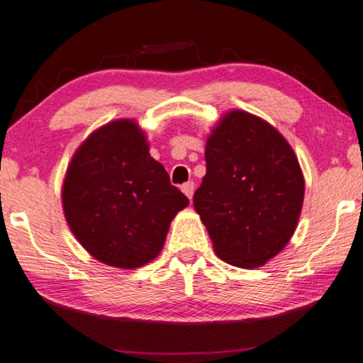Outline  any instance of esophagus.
Instances as JSON below:
<instances>
[{
	"mask_svg": "<svg viewBox=\"0 0 363 363\" xmlns=\"http://www.w3.org/2000/svg\"><path fill=\"white\" fill-rule=\"evenodd\" d=\"M182 191L185 193V195L191 200V198H193V191H195V183H193V182L183 183V185H182Z\"/></svg>",
	"mask_w": 363,
	"mask_h": 363,
	"instance_id": "esophagus-1",
	"label": "esophagus"
}]
</instances>
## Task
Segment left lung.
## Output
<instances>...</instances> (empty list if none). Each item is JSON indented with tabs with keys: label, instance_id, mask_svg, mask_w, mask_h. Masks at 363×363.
Listing matches in <instances>:
<instances>
[{
	"label": "left lung",
	"instance_id": "left-lung-1",
	"mask_svg": "<svg viewBox=\"0 0 363 363\" xmlns=\"http://www.w3.org/2000/svg\"><path fill=\"white\" fill-rule=\"evenodd\" d=\"M205 160L193 206L213 250L231 266H264L299 223L306 183L294 150L264 118L235 108L211 128Z\"/></svg>",
	"mask_w": 363,
	"mask_h": 363
}]
</instances>
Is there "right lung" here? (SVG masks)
<instances>
[{
	"label": "right lung",
	"mask_w": 363,
	"mask_h": 363,
	"mask_svg": "<svg viewBox=\"0 0 363 363\" xmlns=\"http://www.w3.org/2000/svg\"><path fill=\"white\" fill-rule=\"evenodd\" d=\"M72 235L94 259L137 269L155 259L188 198L173 186L135 118L99 127L69 162L61 190Z\"/></svg>",
	"instance_id": "1"
}]
</instances>
